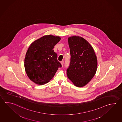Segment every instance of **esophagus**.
I'll use <instances>...</instances> for the list:
<instances>
[{"label":"esophagus","mask_w":122,"mask_h":122,"mask_svg":"<svg viewBox=\"0 0 122 122\" xmlns=\"http://www.w3.org/2000/svg\"><path fill=\"white\" fill-rule=\"evenodd\" d=\"M61 65H62V66H63V64H64V61H61Z\"/></svg>","instance_id":"34e87169"}]
</instances>
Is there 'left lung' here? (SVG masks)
<instances>
[{
    "instance_id": "obj_1",
    "label": "left lung",
    "mask_w": 122,
    "mask_h": 122,
    "mask_svg": "<svg viewBox=\"0 0 122 122\" xmlns=\"http://www.w3.org/2000/svg\"><path fill=\"white\" fill-rule=\"evenodd\" d=\"M71 55L67 76L77 87L87 84L96 73L97 57L89 42L82 37L72 36L68 38Z\"/></svg>"
}]
</instances>
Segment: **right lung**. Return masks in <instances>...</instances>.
Here are the masks:
<instances>
[{"instance_id":"1","label":"right lung","mask_w":122,"mask_h":122,"mask_svg":"<svg viewBox=\"0 0 122 122\" xmlns=\"http://www.w3.org/2000/svg\"><path fill=\"white\" fill-rule=\"evenodd\" d=\"M60 40L59 36L46 35L35 40L28 48L24 60L25 71L35 83L42 85L49 82L62 67L53 50Z\"/></svg>"}]
</instances>
